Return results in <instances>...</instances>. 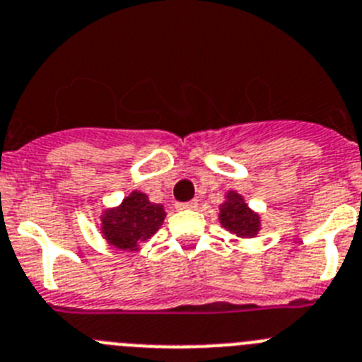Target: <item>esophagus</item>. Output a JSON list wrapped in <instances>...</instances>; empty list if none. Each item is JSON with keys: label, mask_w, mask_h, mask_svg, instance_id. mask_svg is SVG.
I'll return each instance as SVG.
<instances>
[{"label": "esophagus", "mask_w": 362, "mask_h": 362, "mask_svg": "<svg viewBox=\"0 0 362 362\" xmlns=\"http://www.w3.org/2000/svg\"><path fill=\"white\" fill-rule=\"evenodd\" d=\"M197 200H189V202H178L177 209L185 211V209H197Z\"/></svg>", "instance_id": "esophagus-1"}]
</instances>
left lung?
<instances>
[{"mask_svg": "<svg viewBox=\"0 0 362 362\" xmlns=\"http://www.w3.org/2000/svg\"><path fill=\"white\" fill-rule=\"evenodd\" d=\"M220 221L227 230L242 238L256 236L259 229V216L234 191L227 193V202L220 207Z\"/></svg>", "mask_w": 362, "mask_h": 362, "instance_id": "8db88e82", "label": "left lung"}]
</instances>
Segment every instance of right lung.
<instances>
[{
    "mask_svg": "<svg viewBox=\"0 0 362 362\" xmlns=\"http://www.w3.org/2000/svg\"><path fill=\"white\" fill-rule=\"evenodd\" d=\"M164 207L151 204L148 197L133 191L124 202L104 213L103 233L113 247L122 250H136L141 243L157 233L164 221Z\"/></svg>",
    "mask_w": 362,
    "mask_h": 362,
    "instance_id": "obj_1",
    "label": "right lung"
}]
</instances>
